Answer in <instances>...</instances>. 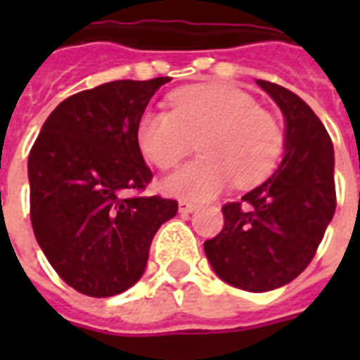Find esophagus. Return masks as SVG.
I'll list each match as a JSON object with an SVG mask.
<instances>
[{
    "mask_svg": "<svg viewBox=\"0 0 360 360\" xmlns=\"http://www.w3.org/2000/svg\"><path fill=\"white\" fill-rule=\"evenodd\" d=\"M196 209H198L196 203L188 202V200H181L179 202V213L181 214H191V213H194Z\"/></svg>",
    "mask_w": 360,
    "mask_h": 360,
    "instance_id": "obj_1",
    "label": "esophagus"
}]
</instances>
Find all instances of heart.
<instances>
[{
	"mask_svg": "<svg viewBox=\"0 0 360 360\" xmlns=\"http://www.w3.org/2000/svg\"><path fill=\"white\" fill-rule=\"evenodd\" d=\"M172 108L147 110L136 124L140 151L160 169L174 168L200 140L202 155L164 179L169 194L213 198L233 179L254 185L278 162L282 129L248 93L226 84L196 86L175 93Z\"/></svg>",
	"mask_w": 360,
	"mask_h": 360,
	"instance_id": "obj_1",
	"label": "heart"
}]
</instances>
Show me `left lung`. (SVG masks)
<instances>
[{"mask_svg":"<svg viewBox=\"0 0 360 360\" xmlns=\"http://www.w3.org/2000/svg\"><path fill=\"white\" fill-rule=\"evenodd\" d=\"M256 84L282 110L284 157L240 202L226 203L224 228L203 250L219 278L263 293L297 278L323 239L336 209L335 149L301 97L278 84Z\"/></svg>","mask_w":360,"mask_h":360,"instance_id":"left-lung-1","label":"left lung"}]
</instances>
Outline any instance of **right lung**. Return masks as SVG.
Returning <instances> with one entry per match:
<instances>
[{"mask_svg":"<svg viewBox=\"0 0 360 360\" xmlns=\"http://www.w3.org/2000/svg\"><path fill=\"white\" fill-rule=\"evenodd\" d=\"M169 80H117L76 93L48 115L31 147L33 233L56 273L84 295L132 288L155 233L177 214L175 200L127 196L153 177L136 124Z\"/></svg>","mask_w":360,"mask_h":360,"instance_id":"obj_1","label":"right lung"}]
</instances>
